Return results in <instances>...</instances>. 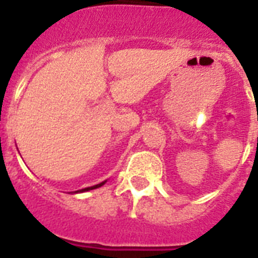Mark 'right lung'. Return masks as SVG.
Returning a JSON list of instances; mask_svg holds the SVG:
<instances>
[{"label":"right lung","mask_w":258,"mask_h":258,"mask_svg":"<svg viewBox=\"0 0 258 258\" xmlns=\"http://www.w3.org/2000/svg\"><path fill=\"white\" fill-rule=\"evenodd\" d=\"M104 183H105V180H104V182H101V183H99V184H95V186H91V187L82 188V190H78V191H75V192H83V191H88V190H93V188L100 187V186H103V184H104Z\"/></svg>","instance_id":"obj_1"}]
</instances>
